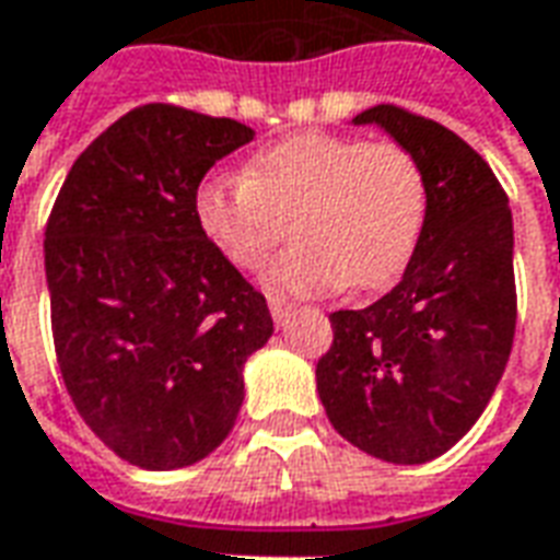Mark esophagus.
I'll return each mask as SVG.
<instances>
[{"label":"esophagus","mask_w":560,"mask_h":560,"mask_svg":"<svg viewBox=\"0 0 560 560\" xmlns=\"http://www.w3.org/2000/svg\"><path fill=\"white\" fill-rule=\"evenodd\" d=\"M269 312H272V318H276V324H284V320L291 318L293 303H288V300H281V296H269Z\"/></svg>","instance_id":"1"}]
</instances>
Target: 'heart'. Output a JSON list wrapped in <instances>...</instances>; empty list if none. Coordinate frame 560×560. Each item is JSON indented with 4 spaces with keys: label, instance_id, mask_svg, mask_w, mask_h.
I'll return each mask as SVG.
<instances>
[{
    "label": "heart",
    "instance_id": "b5f03b06",
    "mask_svg": "<svg viewBox=\"0 0 560 560\" xmlns=\"http://www.w3.org/2000/svg\"><path fill=\"white\" fill-rule=\"evenodd\" d=\"M428 209V175L412 151L318 130L254 151L242 182L209 178L194 194L202 236L248 272L291 224L300 242L269 267L267 288L303 296L394 284L416 257Z\"/></svg>",
    "mask_w": 560,
    "mask_h": 560
}]
</instances>
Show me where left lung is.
<instances>
[{"mask_svg": "<svg viewBox=\"0 0 560 560\" xmlns=\"http://www.w3.org/2000/svg\"><path fill=\"white\" fill-rule=\"evenodd\" d=\"M351 124H375L416 154L430 209L402 279L373 306L330 315L318 397L336 433L361 452L424 464L476 424L510 361V199L491 166L436 120L375 105Z\"/></svg>", "mask_w": 560, "mask_h": 560, "instance_id": "8db88e82", "label": "left lung"}]
</instances>
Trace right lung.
<instances>
[{"label": "right lung", "mask_w": 560, "mask_h": 560, "mask_svg": "<svg viewBox=\"0 0 560 560\" xmlns=\"http://www.w3.org/2000/svg\"><path fill=\"white\" fill-rule=\"evenodd\" d=\"M252 127L142 105L72 163L45 230L50 327L88 428L142 470L209 457L236 424L245 361L272 336L264 293L194 218L206 172Z\"/></svg>", "instance_id": "obj_1"}]
</instances>
